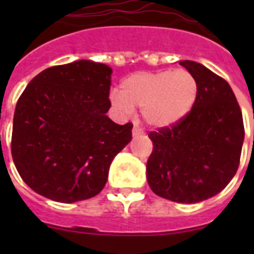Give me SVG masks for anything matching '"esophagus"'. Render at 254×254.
<instances>
[{"instance_id": "34e87169", "label": "esophagus", "mask_w": 254, "mask_h": 254, "mask_svg": "<svg viewBox=\"0 0 254 254\" xmlns=\"http://www.w3.org/2000/svg\"><path fill=\"white\" fill-rule=\"evenodd\" d=\"M142 134H145V131H143L142 129L139 127L138 124L135 123L134 127H133V135H134V137H137V135H142Z\"/></svg>"}]
</instances>
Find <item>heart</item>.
Returning a JSON list of instances; mask_svg holds the SVG:
<instances>
[{
    "label": "heart",
    "mask_w": 254,
    "mask_h": 254,
    "mask_svg": "<svg viewBox=\"0 0 254 254\" xmlns=\"http://www.w3.org/2000/svg\"><path fill=\"white\" fill-rule=\"evenodd\" d=\"M197 97V81L187 69L137 72L125 77L111 93L115 107L125 113L142 108L143 119L154 127L175 125L189 115Z\"/></svg>",
    "instance_id": "obj_1"
}]
</instances>
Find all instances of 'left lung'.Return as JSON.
Masks as SVG:
<instances>
[{
  "label": "left lung",
  "mask_w": 254,
  "mask_h": 254,
  "mask_svg": "<svg viewBox=\"0 0 254 254\" xmlns=\"http://www.w3.org/2000/svg\"><path fill=\"white\" fill-rule=\"evenodd\" d=\"M179 64L196 79V101L179 123L149 133L146 177L158 196L190 204L215 196L235 177L245 131L228 83L196 62Z\"/></svg>",
  "instance_id": "8db88e82"
}]
</instances>
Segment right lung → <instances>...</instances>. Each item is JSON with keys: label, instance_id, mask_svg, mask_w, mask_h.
Segmentation results:
<instances>
[{"label": "right lung", "instance_id": "1", "mask_svg": "<svg viewBox=\"0 0 254 254\" xmlns=\"http://www.w3.org/2000/svg\"><path fill=\"white\" fill-rule=\"evenodd\" d=\"M111 75V67L91 61L54 65L19 96L11 157L42 196L62 203L96 196L116 154L130 142L133 124L119 125L107 116Z\"/></svg>", "mask_w": 254, "mask_h": 254}]
</instances>
